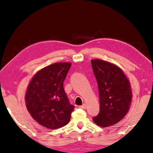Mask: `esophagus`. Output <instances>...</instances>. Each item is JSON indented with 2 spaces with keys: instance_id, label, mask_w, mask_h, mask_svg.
Masks as SVG:
<instances>
[{
  "instance_id": "1",
  "label": "esophagus",
  "mask_w": 153,
  "mask_h": 153,
  "mask_svg": "<svg viewBox=\"0 0 153 153\" xmlns=\"http://www.w3.org/2000/svg\"><path fill=\"white\" fill-rule=\"evenodd\" d=\"M80 108H82V109H85L86 108V105H85V104H84V105H82V106H79Z\"/></svg>"
}]
</instances>
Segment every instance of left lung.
I'll use <instances>...</instances> for the list:
<instances>
[{"instance_id":"1","label":"left lung","mask_w":153,"mask_h":153,"mask_svg":"<svg viewBox=\"0 0 153 153\" xmlns=\"http://www.w3.org/2000/svg\"><path fill=\"white\" fill-rule=\"evenodd\" d=\"M91 62L100 100V112L93 120L103 128L114 125L124 118L130 107V83L121 68L115 64L100 59Z\"/></svg>"}]
</instances>
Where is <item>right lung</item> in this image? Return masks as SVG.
Returning a JSON list of instances; mask_svg holds the SVG:
<instances>
[{"label":"right lung","instance_id":"add662e5","mask_svg":"<svg viewBox=\"0 0 153 153\" xmlns=\"http://www.w3.org/2000/svg\"><path fill=\"white\" fill-rule=\"evenodd\" d=\"M71 66L70 62L51 64L35 74L29 83L25 105L32 118L45 128H60L70 122L74 106L70 105L63 83Z\"/></svg>","mask_w":153,"mask_h":153}]
</instances>
